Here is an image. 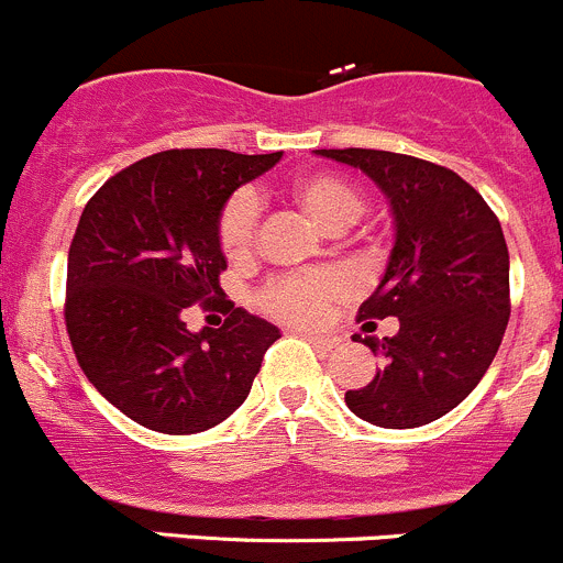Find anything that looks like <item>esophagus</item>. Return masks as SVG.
<instances>
[{
    "label": "esophagus",
    "instance_id": "34e87169",
    "mask_svg": "<svg viewBox=\"0 0 563 563\" xmlns=\"http://www.w3.org/2000/svg\"><path fill=\"white\" fill-rule=\"evenodd\" d=\"M303 336H307L309 342H312L314 347H320V351H331V347H336V336L331 334H314V331H303Z\"/></svg>",
    "mask_w": 563,
    "mask_h": 563
}]
</instances>
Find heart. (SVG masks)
I'll list each match as a JSON object with an SVG mask.
<instances>
[{
	"label": "heart",
	"instance_id": "heart-1",
	"mask_svg": "<svg viewBox=\"0 0 563 563\" xmlns=\"http://www.w3.org/2000/svg\"><path fill=\"white\" fill-rule=\"evenodd\" d=\"M290 196L298 205L320 223V227L340 232L351 227L362 210H365V196L334 174H301L290 181ZM256 223H260V201L251 190H234L223 201L218 212L216 234L223 256L229 262H245L254 254ZM342 296V282L329 271L290 273L267 282L256 296L265 312L273 318L290 320V323H312L323 314L331 301Z\"/></svg>",
	"mask_w": 563,
	"mask_h": 563
}]
</instances>
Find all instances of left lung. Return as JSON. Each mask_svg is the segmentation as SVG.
I'll list each match as a JSON object with an SVG mask.
<instances>
[{"label":"left lung","instance_id":"1","mask_svg":"<svg viewBox=\"0 0 563 563\" xmlns=\"http://www.w3.org/2000/svg\"><path fill=\"white\" fill-rule=\"evenodd\" d=\"M371 176L389 198L395 245L376 292L358 307L362 331L398 318L393 336L353 340L382 356L345 404L382 428H417L456 409L489 371L506 334L508 249L500 221L473 185L428 159L376 148H318Z\"/></svg>","mask_w":563,"mask_h":563}]
</instances>
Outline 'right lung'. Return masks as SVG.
<instances>
[{"label": "right lung", "instance_id": "obj_1", "mask_svg": "<svg viewBox=\"0 0 563 563\" xmlns=\"http://www.w3.org/2000/svg\"><path fill=\"white\" fill-rule=\"evenodd\" d=\"M282 159L170 148L118 170L85 205L68 249L66 329L88 382L130 420L198 433L251 393L278 329L227 301L216 223L223 201ZM192 302L228 314L192 335Z\"/></svg>", "mask_w": 563, "mask_h": 563}]
</instances>
